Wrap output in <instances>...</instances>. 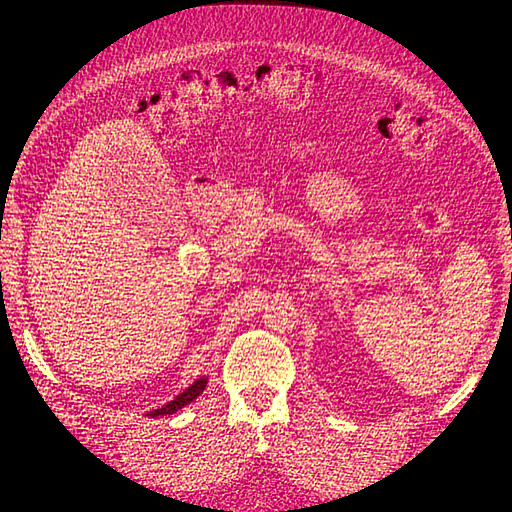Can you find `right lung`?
<instances>
[{
	"instance_id": "1",
	"label": "right lung",
	"mask_w": 512,
	"mask_h": 512,
	"mask_svg": "<svg viewBox=\"0 0 512 512\" xmlns=\"http://www.w3.org/2000/svg\"><path fill=\"white\" fill-rule=\"evenodd\" d=\"M207 380H209V376H200L198 380H194L188 389L185 391H181L175 399H170L168 404H164L162 408H156V410H149L145 416H149V418H158V416H166V414H175L177 410H181V408H185L188 404H192V401L205 391V386H207Z\"/></svg>"
}]
</instances>
